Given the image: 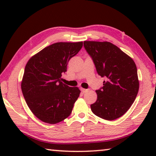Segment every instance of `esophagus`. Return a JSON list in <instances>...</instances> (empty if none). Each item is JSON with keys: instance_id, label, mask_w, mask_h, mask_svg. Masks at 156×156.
<instances>
[{"instance_id": "1", "label": "esophagus", "mask_w": 156, "mask_h": 156, "mask_svg": "<svg viewBox=\"0 0 156 156\" xmlns=\"http://www.w3.org/2000/svg\"><path fill=\"white\" fill-rule=\"evenodd\" d=\"M81 91H82L83 93H85V92H87V91H88V89H84V88H81Z\"/></svg>"}]
</instances>
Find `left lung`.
<instances>
[{
  "instance_id": "obj_1",
  "label": "left lung",
  "mask_w": 156,
  "mask_h": 156,
  "mask_svg": "<svg viewBox=\"0 0 156 156\" xmlns=\"http://www.w3.org/2000/svg\"><path fill=\"white\" fill-rule=\"evenodd\" d=\"M84 46L98 74L106 80L104 86L96 91L97 99L91 105V112L105 120L120 118L131 107L139 89L135 62L109 42L84 41Z\"/></svg>"
}]
</instances>
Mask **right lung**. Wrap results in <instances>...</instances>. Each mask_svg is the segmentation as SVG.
<instances>
[{
    "instance_id": "add662e5",
    "label": "right lung",
    "mask_w": 156,
    "mask_h": 156,
    "mask_svg": "<svg viewBox=\"0 0 156 156\" xmlns=\"http://www.w3.org/2000/svg\"><path fill=\"white\" fill-rule=\"evenodd\" d=\"M82 42H56L29 59L25 66L21 89L33 114L44 123L55 124L72 113L80 97L78 87L63 84L69 59L80 52Z\"/></svg>"
}]
</instances>
